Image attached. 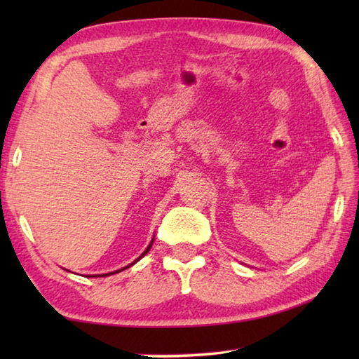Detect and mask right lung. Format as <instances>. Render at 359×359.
Segmentation results:
<instances>
[{"instance_id":"1","label":"right lung","mask_w":359,"mask_h":359,"mask_svg":"<svg viewBox=\"0 0 359 359\" xmlns=\"http://www.w3.org/2000/svg\"><path fill=\"white\" fill-rule=\"evenodd\" d=\"M152 241H154V239H152ZM151 245H152V242L149 243V245H148V248L143 251V253H142V256H140V257H143L144 255H147V253H148V251H149V248H151ZM140 257H139V259H140ZM139 259H137V261H139ZM137 261H134V262H133L131 265H134V264H135ZM131 265H128V266H131ZM128 266H125V269H128ZM125 269H121V270H125ZM121 270H117V271H114V273H108V274H102V276H109V274H116V273H118V271H121ZM97 276H98V274H97Z\"/></svg>"}]
</instances>
